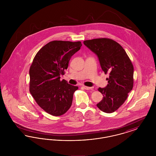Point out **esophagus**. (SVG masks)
Wrapping results in <instances>:
<instances>
[{
  "instance_id": "esophagus-1",
  "label": "esophagus",
  "mask_w": 156,
  "mask_h": 156,
  "mask_svg": "<svg viewBox=\"0 0 156 156\" xmlns=\"http://www.w3.org/2000/svg\"><path fill=\"white\" fill-rule=\"evenodd\" d=\"M83 87L84 88V89H87V90L92 89V87H87V86H83Z\"/></svg>"
}]
</instances>
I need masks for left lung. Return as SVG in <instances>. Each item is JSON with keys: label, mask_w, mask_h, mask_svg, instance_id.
I'll return each instance as SVG.
<instances>
[{"label": "left lung", "mask_w": 156, "mask_h": 156, "mask_svg": "<svg viewBox=\"0 0 156 156\" xmlns=\"http://www.w3.org/2000/svg\"><path fill=\"white\" fill-rule=\"evenodd\" d=\"M83 44L98 57L108 84L98 90L103 95L97 107L105 113L116 111L126 101L133 87L134 68L123 47L115 41L106 38L83 41Z\"/></svg>", "instance_id": "1"}]
</instances>
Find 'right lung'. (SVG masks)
I'll use <instances>...</instances> for the list:
<instances>
[{
    "instance_id": "add662e5",
    "label": "right lung",
    "mask_w": 156,
    "mask_h": 156,
    "mask_svg": "<svg viewBox=\"0 0 156 156\" xmlns=\"http://www.w3.org/2000/svg\"><path fill=\"white\" fill-rule=\"evenodd\" d=\"M82 46L81 41H52L36 54L29 71L30 92L37 104L48 113L58 116L70 108L78 87L60 81L69 61Z\"/></svg>"
}]
</instances>
